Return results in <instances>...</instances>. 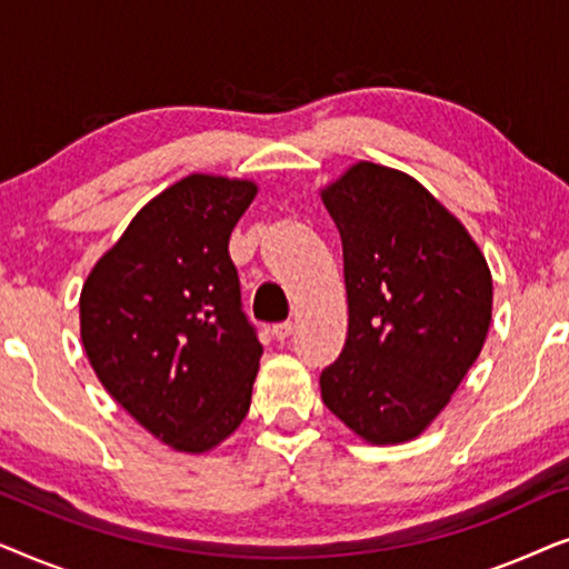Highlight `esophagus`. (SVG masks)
Returning a JSON list of instances; mask_svg holds the SVG:
<instances>
[{
  "mask_svg": "<svg viewBox=\"0 0 569 569\" xmlns=\"http://www.w3.org/2000/svg\"><path fill=\"white\" fill-rule=\"evenodd\" d=\"M271 333H274V337H277L279 341H284L287 337H292V333H295V323H292V321L277 323V326H274V329H271Z\"/></svg>",
  "mask_w": 569,
  "mask_h": 569,
  "instance_id": "34e87169",
  "label": "esophagus"
}]
</instances>
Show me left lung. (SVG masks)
Instances as JSON below:
<instances>
[{"instance_id": "8db88e82", "label": "left lung", "mask_w": 569, "mask_h": 569, "mask_svg": "<svg viewBox=\"0 0 569 569\" xmlns=\"http://www.w3.org/2000/svg\"><path fill=\"white\" fill-rule=\"evenodd\" d=\"M341 236L347 341L321 399L370 446L422 435L477 362L492 271L463 222L403 170L360 160L318 189Z\"/></svg>"}]
</instances>
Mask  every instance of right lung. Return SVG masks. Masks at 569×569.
Segmentation results:
<instances>
[{
    "label": "right lung",
    "mask_w": 569,
    "mask_h": 569,
    "mask_svg": "<svg viewBox=\"0 0 569 569\" xmlns=\"http://www.w3.org/2000/svg\"><path fill=\"white\" fill-rule=\"evenodd\" d=\"M251 178L189 173L152 197L96 261L80 339L113 401L178 453H209L251 407L263 347L240 310L230 232Z\"/></svg>",
    "instance_id": "1"
}]
</instances>
